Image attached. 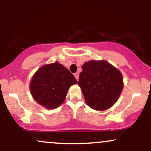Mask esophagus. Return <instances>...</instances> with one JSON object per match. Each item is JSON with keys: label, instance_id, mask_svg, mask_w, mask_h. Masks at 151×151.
<instances>
[{"label": "esophagus", "instance_id": "obj_1", "mask_svg": "<svg viewBox=\"0 0 151 151\" xmlns=\"http://www.w3.org/2000/svg\"><path fill=\"white\" fill-rule=\"evenodd\" d=\"M74 77H75L76 79H77V80L78 81V79H79V73H75L74 74Z\"/></svg>", "mask_w": 151, "mask_h": 151}]
</instances>
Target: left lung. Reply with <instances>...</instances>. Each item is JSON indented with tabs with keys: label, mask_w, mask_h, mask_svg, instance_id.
<instances>
[{
	"label": "left lung",
	"mask_w": 151,
	"mask_h": 151,
	"mask_svg": "<svg viewBox=\"0 0 151 151\" xmlns=\"http://www.w3.org/2000/svg\"><path fill=\"white\" fill-rule=\"evenodd\" d=\"M81 68L78 85L86 104L97 111L111 108L124 88L120 71L105 60L86 62Z\"/></svg>",
	"instance_id": "left-lung-1"
}]
</instances>
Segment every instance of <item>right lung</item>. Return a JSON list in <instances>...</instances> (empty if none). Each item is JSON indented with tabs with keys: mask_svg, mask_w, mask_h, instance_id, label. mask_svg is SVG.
<instances>
[{
	"mask_svg": "<svg viewBox=\"0 0 151 151\" xmlns=\"http://www.w3.org/2000/svg\"><path fill=\"white\" fill-rule=\"evenodd\" d=\"M77 83L73 74L56 62L42 66L35 73L30 90L39 104L47 109H53L63 103L68 89Z\"/></svg>",
	"mask_w": 151,
	"mask_h": 151,
	"instance_id": "right-lung-1",
	"label": "right lung"
}]
</instances>
